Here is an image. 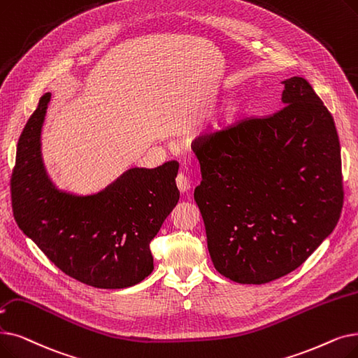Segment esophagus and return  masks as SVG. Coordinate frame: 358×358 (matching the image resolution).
Here are the masks:
<instances>
[{
    "label": "esophagus",
    "mask_w": 358,
    "mask_h": 358,
    "mask_svg": "<svg viewBox=\"0 0 358 358\" xmlns=\"http://www.w3.org/2000/svg\"><path fill=\"white\" fill-rule=\"evenodd\" d=\"M176 184H177V187H178V190H180L181 193H185V192H187V190L190 189V180H189L187 176L182 174V173H180V174L177 176Z\"/></svg>",
    "instance_id": "34e87169"
}]
</instances>
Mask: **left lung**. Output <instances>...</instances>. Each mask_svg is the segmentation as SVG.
I'll use <instances>...</instances> for the list:
<instances>
[{"instance_id": "8db88e82", "label": "left lung", "mask_w": 358, "mask_h": 358, "mask_svg": "<svg viewBox=\"0 0 358 358\" xmlns=\"http://www.w3.org/2000/svg\"><path fill=\"white\" fill-rule=\"evenodd\" d=\"M282 85L281 110L201 133L192 143L209 255L216 271L238 284H266L297 269L343 210L334 118L303 77Z\"/></svg>"}]
</instances>
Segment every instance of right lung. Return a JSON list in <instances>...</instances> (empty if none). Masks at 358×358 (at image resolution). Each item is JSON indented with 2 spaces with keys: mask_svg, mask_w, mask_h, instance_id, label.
<instances>
[{
  "mask_svg": "<svg viewBox=\"0 0 358 358\" xmlns=\"http://www.w3.org/2000/svg\"><path fill=\"white\" fill-rule=\"evenodd\" d=\"M45 93L20 134L10 180L13 215L66 275L95 288H127L153 271L150 241L180 199L178 162L131 168L98 194L57 190L41 158Z\"/></svg>",
  "mask_w": 358,
  "mask_h": 358,
  "instance_id": "add662e5",
  "label": "right lung"
}]
</instances>
